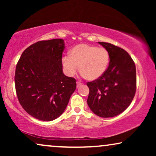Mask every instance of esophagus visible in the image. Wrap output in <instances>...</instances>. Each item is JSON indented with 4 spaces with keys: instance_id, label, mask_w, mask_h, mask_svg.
<instances>
[{
    "instance_id": "1",
    "label": "esophagus",
    "mask_w": 156,
    "mask_h": 156,
    "mask_svg": "<svg viewBox=\"0 0 156 156\" xmlns=\"http://www.w3.org/2000/svg\"><path fill=\"white\" fill-rule=\"evenodd\" d=\"M81 85H82V83H81V82H76V87H77V88L80 86H81Z\"/></svg>"
}]
</instances>
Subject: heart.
I'll list each match as a JSON object with an SVG mask.
<instances>
[{
	"label": "heart",
	"mask_w": 156,
	"mask_h": 156,
	"mask_svg": "<svg viewBox=\"0 0 156 156\" xmlns=\"http://www.w3.org/2000/svg\"><path fill=\"white\" fill-rule=\"evenodd\" d=\"M109 55L104 48H97L87 44H80L70 50L69 56L62 59L65 73L68 76L80 72L89 81H94L101 77L107 69Z\"/></svg>",
	"instance_id": "obj_1"
}]
</instances>
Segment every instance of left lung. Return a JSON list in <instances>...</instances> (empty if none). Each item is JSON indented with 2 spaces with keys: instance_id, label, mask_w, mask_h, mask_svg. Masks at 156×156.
I'll return each instance as SVG.
<instances>
[{
  "instance_id": "1",
  "label": "left lung",
  "mask_w": 156,
  "mask_h": 156,
  "mask_svg": "<svg viewBox=\"0 0 156 156\" xmlns=\"http://www.w3.org/2000/svg\"><path fill=\"white\" fill-rule=\"evenodd\" d=\"M98 42L108 51L109 65L101 77L87 83V104L94 114L109 118L120 114L131 103L136 89V66L124 50L108 42Z\"/></svg>"
}]
</instances>
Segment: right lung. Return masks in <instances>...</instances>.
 Instances as JSON below:
<instances>
[{
  "label": "right lung",
  "mask_w": 156,
  "mask_h": 156,
  "mask_svg": "<svg viewBox=\"0 0 156 156\" xmlns=\"http://www.w3.org/2000/svg\"><path fill=\"white\" fill-rule=\"evenodd\" d=\"M64 40L34 43L23 52L15 74L17 97L34 118L50 121L58 118L75 91V79L65 75L62 56Z\"/></svg>",
  "instance_id": "right-lung-1"
}]
</instances>
